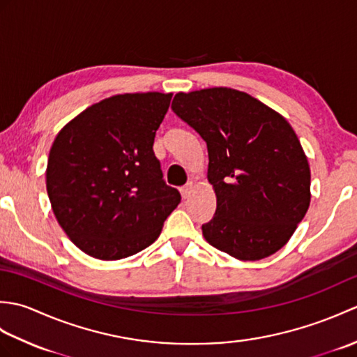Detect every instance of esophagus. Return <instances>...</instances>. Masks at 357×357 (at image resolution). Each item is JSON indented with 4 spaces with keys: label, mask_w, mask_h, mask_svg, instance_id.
<instances>
[{
    "label": "esophagus",
    "mask_w": 357,
    "mask_h": 357,
    "mask_svg": "<svg viewBox=\"0 0 357 357\" xmlns=\"http://www.w3.org/2000/svg\"><path fill=\"white\" fill-rule=\"evenodd\" d=\"M192 188H193V183H187L185 187L181 188V196H183L184 199L188 198V196H190V193H192Z\"/></svg>",
    "instance_id": "1"
}]
</instances>
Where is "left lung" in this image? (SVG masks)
I'll list each match as a JSON object with an SVG mask.
<instances>
[{
  "instance_id": "1",
  "label": "left lung",
  "mask_w": 357,
  "mask_h": 357,
  "mask_svg": "<svg viewBox=\"0 0 357 357\" xmlns=\"http://www.w3.org/2000/svg\"><path fill=\"white\" fill-rule=\"evenodd\" d=\"M172 109L207 144L216 211L204 238L241 261L276 253L310 206V167L291 126L227 87L176 93Z\"/></svg>"
}]
</instances>
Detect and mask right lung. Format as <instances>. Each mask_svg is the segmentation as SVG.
Listing matches in <instances>:
<instances>
[{
	"label": "right lung",
	"mask_w": 357,
	"mask_h": 357,
	"mask_svg": "<svg viewBox=\"0 0 357 357\" xmlns=\"http://www.w3.org/2000/svg\"><path fill=\"white\" fill-rule=\"evenodd\" d=\"M172 93L90 105L56 135L45 184L58 224L82 252L116 261L153 244L181 202L153 153Z\"/></svg>",
	"instance_id": "right-lung-1"
}]
</instances>
